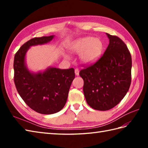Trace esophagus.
<instances>
[{
  "mask_svg": "<svg viewBox=\"0 0 148 148\" xmlns=\"http://www.w3.org/2000/svg\"><path fill=\"white\" fill-rule=\"evenodd\" d=\"M75 74H76V76H79V69L77 68H76L75 69Z\"/></svg>",
  "mask_w": 148,
  "mask_h": 148,
  "instance_id": "34e87169",
  "label": "esophagus"
}]
</instances>
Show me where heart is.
<instances>
[{"label": "heart", "instance_id": "obj_1", "mask_svg": "<svg viewBox=\"0 0 148 148\" xmlns=\"http://www.w3.org/2000/svg\"><path fill=\"white\" fill-rule=\"evenodd\" d=\"M71 49L75 53H81L80 59L83 63L90 64L96 62L101 55L103 43L99 39L85 37L72 42Z\"/></svg>", "mask_w": 148, "mask_h": 148}]
</instances>
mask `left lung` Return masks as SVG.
<instances>
[{
    "label": "left lung",
    "instance_id": "8db88e82",
    "mask_svg": "<svg viewBox=\"0 0 148 148\" xmlns=\"http://www.w3.org/2000/svg\"><path fill=\"white\" fill-rule=\"evenodd\" d=\"M107 36L109 44L103 54L79 72L86 102L99 111H108L118 104L132 79V57L127 45L118 36Z\"/></svg>",
    "mask_w": 148,
    "mask_h": 148
}]
</instances>
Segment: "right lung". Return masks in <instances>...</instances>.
I'll return each mask as SVG.
<instances>
[{
  "label": "right lung",
  "mask_w": 148,
  "mask_h": 148,
  "mask_svg": "<svg viewBox=\"0 0 148 148\" xmlns=\"http://www.w3.org/2000/svg\"><path fill=\"white\" fill-rule=\"evenodd\" d=\"M53 36L34 37L22 45L14 58V82L26 104L40 114H51L60 111L67 102L75 77L74 69L50 67L45 72L32 74L25 65V56L30 46L51 40Z\"/></svg>",
  "instance_id": "1"
}]
</instances>
